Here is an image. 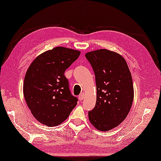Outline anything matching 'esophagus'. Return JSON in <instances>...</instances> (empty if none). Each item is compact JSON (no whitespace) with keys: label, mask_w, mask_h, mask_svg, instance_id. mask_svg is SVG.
Returning a JSON list of instances; mask_svg holds the SVG:
<instances>
[{"label":"esophagus","mask_w":161,"mask_h":161,"mask_svg":"<svg viewBox=\"0 0 161 161\" xmlns=\"http://www.w3.org/2000/svg\"><path fill=\"white\" fill-rule=\"evenodd\" d=\"M84 97H85V94L84 93H80L79 96H78V99H79V100H83L84 99Z\"/></svg>","instance_id":"obj_1"}]
</instances>
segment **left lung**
I'll return each mask as SVG.
<instances>
[{"mask_svg": "<svg viewBox=\"0 0 161 161\" xmlns=\"http://www.w3.org/2000/svg\"><path fill=\"white\" fill-rule=\"evenodd\" d=\"M95 74L96 106L89 119L100 131H108L126 119L134 98L132 78L126 61L118 53L100 49L85 54Z\"/></svg>", "mask_w": 161, "mask_h": 161, "instance_id": "8db88e82", "label": "left lung"}]
</instances>
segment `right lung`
I'll list each match as a JSON object with an SVG mask.
<instances>
[{"label":"right lung","instance_id":"1","mask_svg":"<svg viewBox=\"0 0 161 161\" xmlns=\"http://www.w3.org/2000/svg\"><path fill=\"white\" fill-rule=\"evenodd\" d=\"M79 51L56 47L39 55L31 64L24 80L23 93L34 117L48 126L68 118L77 104L64 75L79 57Z\"/></svg>","mask_w":161,"mask_h":161}]
</instances>
